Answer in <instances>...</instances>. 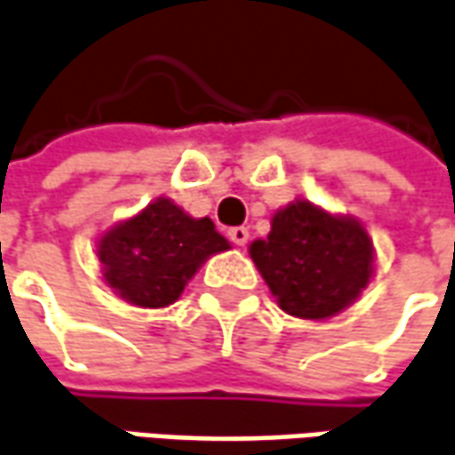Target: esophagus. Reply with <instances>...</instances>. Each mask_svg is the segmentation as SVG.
Returning a JSON list of instances; mask_svg holds the SVG:
<instances>
[{"instance_id":"1","label":"esophagus","mask_w":455,"mask_h":455,"mask_svg":"<svg viewBox=\"0 0 455 455\" xmlns=\"http://www.w3.org/2000/svg\"><path fill=\"white\" fill-rule=\"evenodd\" d=\"M228 239H231V243H236V246H246V241H249V228L246 227L228 228Z\"/></svg>"}]
</instances>
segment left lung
Here are the masks:
<instances>
[{
	"label": "left lung",
	"mask_w": 455,
	"mask_h": 455,
	"mask_svg": "<svg viewBox=\"0 0 455 455\" xmlns=\"http://www.w3.org/2000/svg\"><path fill=\"white\" fill-rule=\"evenodd\" d=\"M249 253L281 308L311 321L354 304L373 274L366 228L304 199L279 209L267 239L253 241Z\"/></svg>",
	"instance_id": "obj_1"
}]
</instances>
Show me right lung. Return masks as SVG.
Wrapping results in <instances>:
<instances>
[{"mask_svg":"<svg viewBox=\"0 0 455 455\" xmlns=\"http://www.w3.org/2000/svg\"><path fill=\"white\" fill-rule=\"evenodd\" d=\"M227 249L228 241L209 216L191 219L162 196L109 228L99 239L97 256L104 281L124 301L164 308L181 296L187 281L209 256Z\"/></svg>","mask_w":455,"mask_h":455,"instance_id":"1","label":"right lung"}]
</instances>
